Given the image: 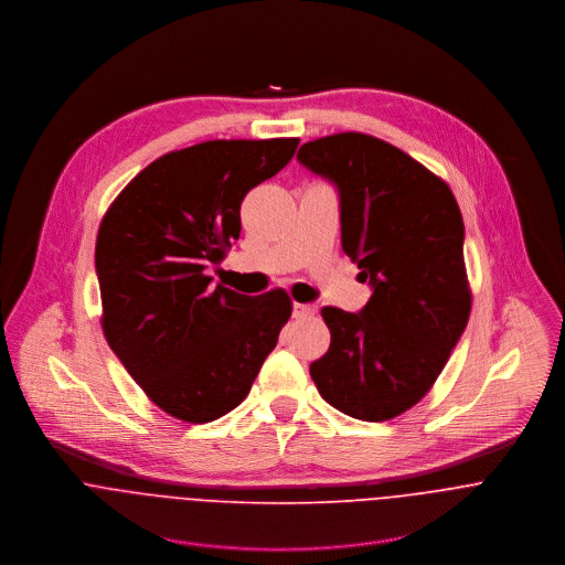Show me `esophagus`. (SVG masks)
Wrapping results in <instances>:
<instances>
[{"label": "esophagus", "mask_w": 565, "mask_h": 565, "mask_svg": "<svg viewBox=\"0 0 565 565\" xmlns=\"http://www.w3.org/2000/svg\"><path fill=\"white\" fill-rule=\"evenodd\" d=\"M316 311L318 309L313 305H300V302L294 305V318L296 320H311L316 316Z\"/></svg>", "instance_id": "obj_1"}]
</instances>
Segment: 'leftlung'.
<instances>
[{"label": "left lung", "instance_id": "8db88e82", "mask_svg": "<svg viewBox=\"0 0 565 565\" xmlns=\"http://www.w3.org/2000/svg\"><path fill=\"white\" fill-rule=\"evenodd\" d=\"M298 161L337 184L341 247L374 289L361 313L323 307L330 345L311 379L350 417H398L430 392L470 320L459 204L444 178L372 135L309 141Z\"/></svg>", "mask_w": 565, "mask_h": 565}]
</instances>
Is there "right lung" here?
I'll use <instances>...</instances> for the list:
<instances>
[{"mask_svg":"<svg viewBox=\"0 0 565 565\" xmlns=\"http://www.w3.org/2000/svg\"><path fill=\"white\" fill-rule=\"evenodd\" d=\"M300 139H215L139 171L102 217L95 269L102 330L146 396L175 419L213 422L243 403L291 318L285 289L211 287L242 235L249 189L294 159Z\"/></svg>","mask_w":565,"mask_h":565,"instance_id":"add662e5","label":"right lung"}]
</instances>
